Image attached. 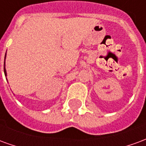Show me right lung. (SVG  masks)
Instances as JSON below:
<instances>
[{"instance_id":"obj_1","label":"right lung","mask_w":146,"mask_h":146,"mask_svg":"<svg viewBox=\"0 0 146 146\" xmlns=\"http://www.w3.org/2000/svg\"><path fill=\"white\" fill-rule=\"evenodd\" d=\"M7 52V51H6ZM5 58H6V54H5V62H4V72H5V76H7V72H6V69H5ZM7 79V78H6Z\"/></svg>"}]
</instances>
